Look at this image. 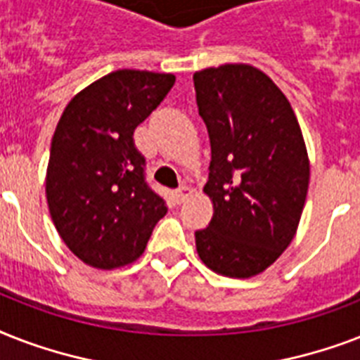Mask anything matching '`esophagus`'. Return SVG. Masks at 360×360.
Segmentation results:
<instances>
[{
  "mask_svg": "<svg viewBox=\"0 0 360 360\" xmlns=\"http://www.w3.org/2000/svg\"><path fill=\"white\" fill-rule=\"evenodd\" d=\"M191 194H192L191 186L183 185V186H179L177 191H175V200H177L179 203H183L185 200H188V196H191Z\"/></svg>",
  "mask_w": 360,
  "mask_h": 360,
  "instance_id": "esophagus-1",
  "label": "esophagus"
}]
</instances>
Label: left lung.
<instances>
[{
	"mask_svg": "<svg viewBox=\"0 0 360 360\" xmlns=\"http://www.w3.org/2000/svg\"><path fill=\"white\" fill-rule=\"evenodd\" d=\"M198 112L211 140L213 219L196 231L211 271L250 278L271 267L295 237L310 160L290 101L256 67L226 63L194 72Z\"/></svg>",
	"mask_w": 360,
	"mask_h": 360,
	"instance_id": "obj_1",
	"label": "left lung"
}]
</instances>
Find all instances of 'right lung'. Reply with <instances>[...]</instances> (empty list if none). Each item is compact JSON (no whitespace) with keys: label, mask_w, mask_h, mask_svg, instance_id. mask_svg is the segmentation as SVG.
I'll return each mask as SVG.
<instances>
[{"label":"right lung","mask_w":360,"mask_h":360,"mask_svg":"<svg viewBox=\"0 0 360 360\" xmlns=\"http://www.w3.org/2000/svg\"><path fill=\"white\" fill-rule=\"evenodd\" d=\"M174 84V75L114 70L70 98L56 127L48 209L65 245L91 267L136 262L168 211L146 183L132 136Z\"/></svg>","instance_id":"add662e5"}]
</instances>
